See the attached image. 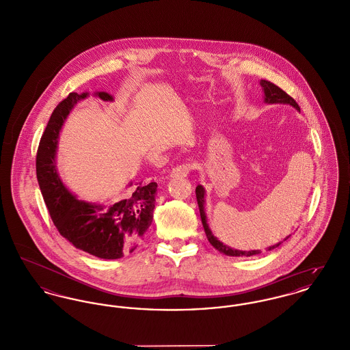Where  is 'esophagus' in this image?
<instances>
[{"label":"esophagus","mask_w":350,"mask_h":350,"mask_svg":"<svg viewBox=\"0 0 350 350\" xmlns=\"http://www.w3.org/2000/svg\"><path fill=\"white\" fill-rule=\"evenodd\" d=\"M192 168H193V165H192V163H189V162L179 164V165H176V167L172 168L171 176H172V178H185V176H187V175L192 171Z\"/></svg>","instance_id":"obj_1"}]
</instances>
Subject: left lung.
Wrapping results in <instances>:
<instances>
[{
  "label": "left lung",
  "mask_w": 350,
  "mask_h": 350,
  "mask_svg": "<svg viewBox=\"0 0 350 350\" xmlns=\"http://www.w3.org/2000/svg\"><path fill=\"white\" fill-rule=\"evenodd\" d=\"M260 85L262 86V90H264V100L267 103H288V105H292L293 107H296L297 110H300V106L297 105V102L288 94L285 93L282 89H280L279 86H276L275 83L269 82V81H265V79H261L260 81ZM196 192V199H198V206H199V211H200V217H202V223H203V227H204V231L207 234V239L210 241L211 244L213 245V248H216L219 252L224 254V255H228V256H255L261 254L260 250L256 251H239V250H233L230 248L227 245H224L221 241H219L212 232H211L210 227L207 224V219H206V212H204V188L202 186L196 187L195 189ZM289 237V236H288ZM286 237V239H288ZM285 239V240H286ZM282 243V241H281ZM276 244L273 247H269L268 251L279 247L280 244Z\"/></svg>",
  "instance_id": "8db88e82"
}]
</instances>
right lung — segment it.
Returning a JSON list of instances; mask_svg holds the SVG:
<instances>
[{
	"instance_id": "right-lung-1",
	"label": "right lung",
	"mask_w": 350,
	"mask_h": 350,
	"mask_svg": "<svg viewBox=\"0 0 350 350\" xmlns=\"http://www.w3.org/2000/svg\"><path fill=\"white\" fill-rule=\"evenodd\" d=\"M103 100H113L107 93H96ZM88 94L70 93L54 109L37 151V179L49 215L58 230L71 244L93 256L120 258L133 252L152 223L158 185L151 182L129 192L111 206H96L78 200L66 189L55 170L57 138L64 119L74 105Z\"/></svg>"
}]
</instances>
